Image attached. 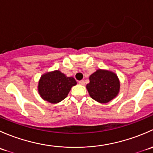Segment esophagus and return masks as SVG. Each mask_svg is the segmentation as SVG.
Masks as SVG:
<instances>
[{"label":"esophagus","instance_id":"obj_1","mask_svg":"<svg viewBox=\"0 0 153 153\" xmlns=\"http://www.w3.org/2000/svg\"><path fill=\"white\" fill-rule=\"evenodd\" d=\"M78 83H79V84H81V85H84V84H85V83H84V81H83V80L80 81Z\"/></svg>","mask_w":153,"mask_h":153}]
</instances>
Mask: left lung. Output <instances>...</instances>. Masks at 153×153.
I'll return each instance as SVG.
<instances>
[{
    "mask_svg": "<svg viewBox=\"0 0 153 153\" xmlns=\"http://www.w3.org/2000/svg\"><path fill=\"white\" fill-rule=\"evenodd\" d=\"M86 89L92 99L105 104L118 95L120 81L113 72L99 69L89 76Z\"/></svg>",
    "mask_w": 153,
    "mask_h": 153,
    "instance_id": "1",
    "label": "left lung"
}]
</instances>
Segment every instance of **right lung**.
Instances as JSON below:
<instances>
[{
  "mask_svg": "<svg viewBox=\"0 0 153 153\" xmlns=\"http://www.w3.org/2000/svg\"><path fill=\"white\" fill-rule=\"evenodd\" d=\"M77 82L59 70L47 72L38 82V92L41 98L51 104H57L67 98L71 88Z\"/></svg>",
  "mask_w": 153,
  "mask_h": 153,
  "instance_id": "obj_1",
  "label": "right lung"
}]
</instances>
